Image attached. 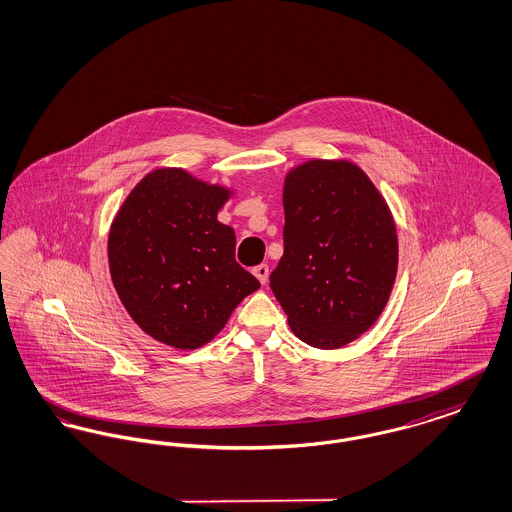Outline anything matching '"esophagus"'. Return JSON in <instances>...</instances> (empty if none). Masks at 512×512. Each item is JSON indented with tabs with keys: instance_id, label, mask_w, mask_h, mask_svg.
<instances>
[{
	"instance_id": "1",
	"label": "esophagus",
	"mask_w": 512,
	"mask_h": 512,
	"mask_svg": "<svg viewBox=\"0 0 512 512\" xmlns=\"http://www.w3.org/2000/svg\"><path fill=\"white\" fill-rule=\"evenodd\" d=\"M268 272H270V270H268V265H265V263H263V265H257V267L253 268V274L257 276V280H259L261 284H267Z\"/></svg>"
}]
</instances>
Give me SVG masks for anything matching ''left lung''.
Masks as SVG:
<instances>
[{"mask_svg": "<svg viewBox=\"0 0 512 512\" xmlns=\"http://www.w3.org/2000/svg\"><path fill=\"white\" fill-rule=\"evenodd\" d=\"M284 255L270 274L293 334L338 349L382 315L397 274L386 199L351 161L311 159L286 174Z\"/></svg>", "mask_w": 512, "mask_h": 512, "instance_id": "left-lung-1", "label": "left lung"}]
</instances>
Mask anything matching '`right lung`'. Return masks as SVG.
I'll list each match as a JSON object with an SVG mask.
<instances>
[{
	"label": "right lung",
	"instance_id": "obj_1",
	"mask_svg": "<svg viewBox=\"0 0 512 512\" xmlns=\"http://www.w3.org/2000/svg\"><path fill=\"white\" fill-rule=\"evenodd\" d=\"M230 195L182 169H157L124 199L107 242L111 280L153 340L197 349L261 288L236 263L234 230L217 220Z\"/></svg>",
	"mask_w": 512,
	"mask_h": 512
}]
</instances>
